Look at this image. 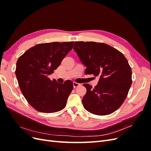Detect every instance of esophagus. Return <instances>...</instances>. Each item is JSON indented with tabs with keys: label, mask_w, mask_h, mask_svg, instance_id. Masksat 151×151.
<instances>
[{
	"label": "esophagus",
	"mask_w": 151,
	"mask_h": 151,
	"mask_svg": "<svg viewBox=\"0 0 151 151\" xmlns=\"http://www.w3.org/2000/svg\"><path fill=\"white\" fill-rule=\"evenodd\" d=\"M73 86H74V88H77V87L81 86V84H79L77 83H76V82H74V83H73Z\"/></svg>",
	"instance_id": "34e87169"
}]
</instances>
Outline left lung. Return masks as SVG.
I'll return each instance as SVG.
<instances>
[{
    "instance_id": "1",
    "label": "left lung",
    "mask_w": 151,
    "mask_h": 151,
    "mask_svg": "<svg viewBox=\"0 0 151 151\" xmlns=\"http://www.w3.org/2000/svg\"><path fill=\"white\" fill-rule=\"evenodd\" d=\"M74 51L86 67V74L99 77L93 88L84 84L87 93L82 100L87 111L109 115L124 102L132 84V69L123 53L109 45L93 42H76Z\"/></svg>"
}]
</instances>
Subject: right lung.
Listing matches in <instances>:
<instances>
[{"mask_svg":"<svg viewBox=\"0 0 151 151\" xmlns=\"http://www.w3.org/2000/svg\"><path fill=\"white\" fill-rule=\"evenodd\" d=\"M73 42L38 44L18 58L16 76L26 99L31 106L42 113H54L65 108L73 83L60 84L51 81L53 73L73 47Z\"/></svg>","mask_w":151,"mask_h":151,"instance_id":"obj_1","label":"right lung"}]
</instances>
